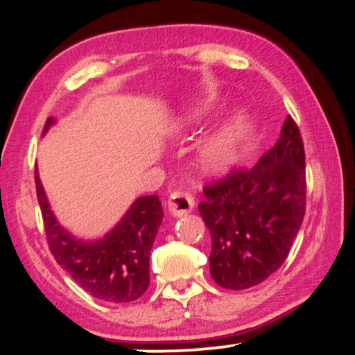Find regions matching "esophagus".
<instances>
[{
	"label": "esophagus",
	"mask_w": 355,
	"mask_h": 355,
	"mask_svg": "<svg viewBox=\"0 0 355 355\" xmlns=\"http://www.w3.org/2000/svg\"><path fill=\"white\" fill-rule=\"evenodd\" d=\"M193 205H196L193 203V197L186 192H174L168 200V210L176 218H181L187 215V213H191Z\"/></svg>",
	"instance_id": "obj_1"
}]
</instances>
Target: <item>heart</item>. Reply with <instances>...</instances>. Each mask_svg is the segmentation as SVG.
Returning <instances> with one entry per match:
<instances>
[{
  "label": "heart",
  "mask_w": 355,
  "mask_h": 355,
  "mask_svg": "<svg viewBox=\"0 0 355 355\" xmlns=\"http://www.w3.org/2000/svg\"><path fill=\"white\" fill-rule=\"evenodd\" d=\"M215 103V96H210L203 103L179 113L169 123L171 134H182L196 128L210 113ZM245 139V114L242 111H236L198 142L196 150V163L198 169L207 176H225L239 163Z\"/></svg>",
  "instance_id": "b5f03b06"
}]
</instances>
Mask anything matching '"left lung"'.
Returning <instances> with one entry per match:
<instances>
[{"instance_id":"left-lung-1","label":"left lung","mask_w":355,"mask_h":355,"mask_svg":"<svg viewBox=\"0 0 355 355\" xmlns=\"http://www.w3.org/2000/svg\"><path fill=\"white\" fill-rule=\"evenodd\" d=\"M198 211L211 236L210 273L218 286L260 284L284 263L305 213V153L288 116L275 147L249 171L203 189Z\"/></svg>"}]
</instances>
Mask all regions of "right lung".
I'll return each instance as SVG.
<instances>
[{"label":"right lung","mask_w":355,"mask_h":355,"mask_svg":"<svg viewBox=\"0 0 355 355\" xmlns=\"http://www.w3.org/2000/svg\"><path fill=\"white\" fill-rule=\"evenodd\" d=\"M53 124H56V119L48 118L43 135ZM35 187L48 245L58 265L95 299L110 304L137 300L150 284V250L163 221L159 198H135L113 230L95 241H84L71 234L56 220L38 168Z\"/></svg>","instance_id":"add662e5"}]
</instances>
